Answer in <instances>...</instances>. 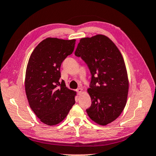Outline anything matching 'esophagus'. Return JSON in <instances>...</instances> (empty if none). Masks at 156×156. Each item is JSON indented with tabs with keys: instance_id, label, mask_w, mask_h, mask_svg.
I'll use <instances>...</instances> for the list:
<instances>
[{
	"instance_id": "obj_1",
	"label": "esophagus",
	"mask_w": 156,
	"mask_h": 156,
	"mask_svg": "<svg viewBox=\"0 0 156 156\" xmlns=\"http://www.w3.org/2000/svg\"><path fill=\"white\" fill-rule=\"evenodd\" d=\"M82 91H83V89H82L81 88H78L76 89V92H77L78 94H80L82 93Z\"/></svg>"
}]
</instances>
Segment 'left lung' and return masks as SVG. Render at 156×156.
<instances>
[{"instance_id": "1", "label": "left lung", "mask_w": 156, "mask_h": 156, "mask_svg": "<svg viewBox=\"0 0 156 156\" xmlns=\"http://www.w3.org/2000/svg\"><path fill=\"white\" fill-rule=\"evenodd\" d=\"M75 56L87 65L91 74L88 115L100 125L113 122L125 107L129 89L125 63L119 49L108 37L96 35L80 39Z\"/></svg>"}]
</instances>
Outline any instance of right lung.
I'll return each instance as SVG.
<instances>
[{
    "mask_svg": "<svg viewBox=\"0 0 156 156\" xmlns=\"http://www.w3.org/2000/svg\"><path fill=\"white\" fill-rule=\"evenodd\" d=\"M76 40L48 38L31 54L25 74V91L31 109L42 122L56 125L75 104L76 92L60 80V66L71 55Z\"/></svg>",
    "mask_w": 156,
    "mask_h": 156,
    "instance_id": "add662e5",
    "label": "right lung"
}]
</instances>
